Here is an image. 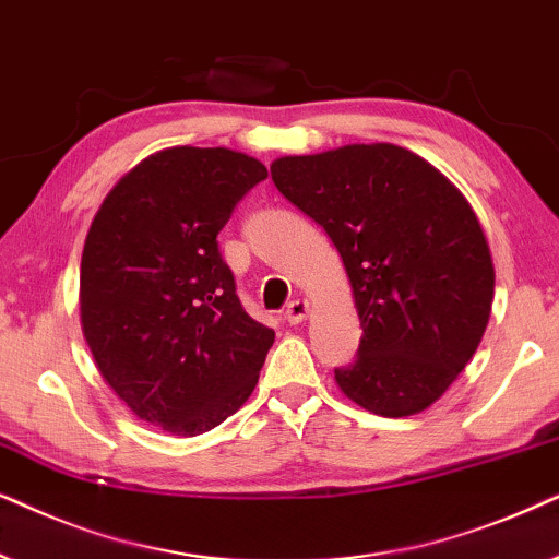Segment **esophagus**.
<instances>
[{"label": "esophagus", "mask_w": 559, "mask_h": 559, "mask_svg": "<svg viewBox=\"0 0 559 559\" xmlns=\"http://www.w3.org/2000/svg\"><path fill=\"white\" fill-rule=\"evenodd\" d=\"M307 314H309V304L304 301V299H294L286 307L284 319H286L288 324H299V322H304V319H307Z\"/></svg>", "instance_id": "1"}]
</instances>
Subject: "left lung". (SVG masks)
<instances>
[{
  "label": "left lung",
  "instance_id": "left-lung-1",
  "mask_svg": "<svg viewBox=\"0 0 559 559\" xmlns=\"http://www.w3.org/2000/svg\"><path fill=\"white\" fill-rule=\"evenodd\" d=\"M275 189L337 248L362 337L334 368L357 406L412 416L463 373L493 304V260L467 199L419 155L391 143L286 155Z\"/></svg>",
  "mask_w": 559,
  "mask_h": 559
}]
</instances>
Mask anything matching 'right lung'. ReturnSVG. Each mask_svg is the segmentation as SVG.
<instances>
[{"mask_svg":"<svg viewBox=\"0 0 559 559\" xmlns=\"http://www.w3.org/2000/svg\"><path fill=\"white\" fill-rule=\"evenodd\" d=\"M267 170L229 147H166L107 193L81 255V330L138 419L197 437L255 389L275 332L242 309L217 235Z\"/></svg>","mask_w":559,"mask_h":559,"instance_id":"add662e5","label":"right lung"}]
</instances>
